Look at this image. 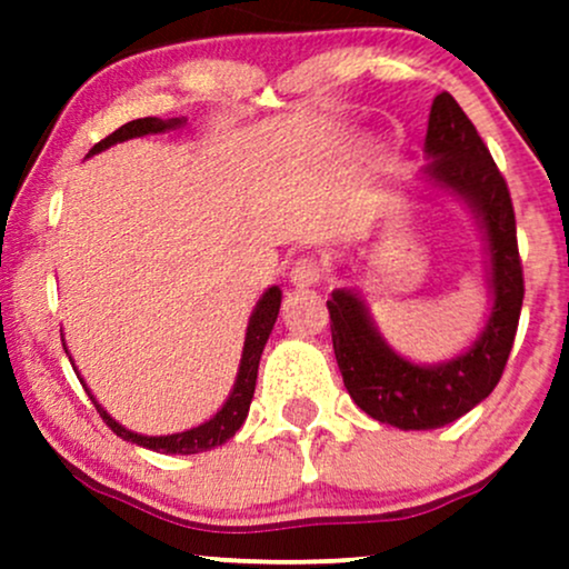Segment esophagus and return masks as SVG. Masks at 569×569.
<instances>
[{
    "label": "esophagus",
    "instance_id": "esophagus-1",
    "mask_svg": "<svg viewBox=\"0 0 569 569\" xmlns=\"http://www.w3.org/2000/svg\"><path fill=\"white\" fill-rule=\"evenodd\" d=\"M323 276H326L323 262L318 257H299L291 267V283L299 286V289L321 283Z\"/></svg>",
    "mask_w": 569,
    "mask_h": 569
}]
</instances>
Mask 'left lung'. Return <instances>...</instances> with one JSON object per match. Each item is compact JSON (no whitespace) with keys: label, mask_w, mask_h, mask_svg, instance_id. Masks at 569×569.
I'll return each instance as SVG.
<instances>
[{"label":"left lung","mask_w":569,"mask_h":569,"mask_svg":"<svg viewBox=\"0 0 569 569\" xmlns=\"http://www.w3.org/2000/svg\"><path fill=\"white\" fill-rule=\"evenodd\" d=\"M426 152L433 158L428 179L471 202L487 230L495 307L485 335L455 361L415 367L382 342L356 293L339 289L326 302L335 356L352 401L401 430L449 426L492 393L511 356L525 299L511 192L479 130L447 90L430 107Z\"/></svg>","instance_id":"8db88e82"}]
</instances>
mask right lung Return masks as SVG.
I'll return each mask as SVG.
<instances>
[{"label": "right lung", "mask_w": 569, "mask_h": 569, "mask_svg": "<svg viewBox=\"0 0 569 569\" xmlns=\"http://www.w3.org/2000/svg\"><path fill=\"white\" fill-rule=\"evenodd\" d=\"M176 126H181V120L162 122V120H158V117H141V120L126 122V126L117 128L114 133H109L107 139L98 141L96 147L90 149V154L101 152V149L112 147V143H117V141H128V139H136V136H147V133H162V130L176 128ZM278 310H280V289L272 286V289L264 291V297L259 299L257 310H253L251 321H248L246 348H243V358H240L238 382H234L232 393H230V398H227L224 407L217 411V417H211V420L202 422V426L184 430V433H173V436H139V433H130V430L122 428L120 422H114L107 411L98 407L96 398L90 396L96 403V411L101 415V420L107 422V426L112 428L117 436H120V439L133 441V443H139V447L154 449V452H162V455H198V452H206V449L221 447V443H224L227 439H232V436L240 430V426H243L248 407H251L253 388H257L259 358H262L267 337H270L272 326H276Z\"/></svg>", "instance_id": "add662e5"}]
</instances>
